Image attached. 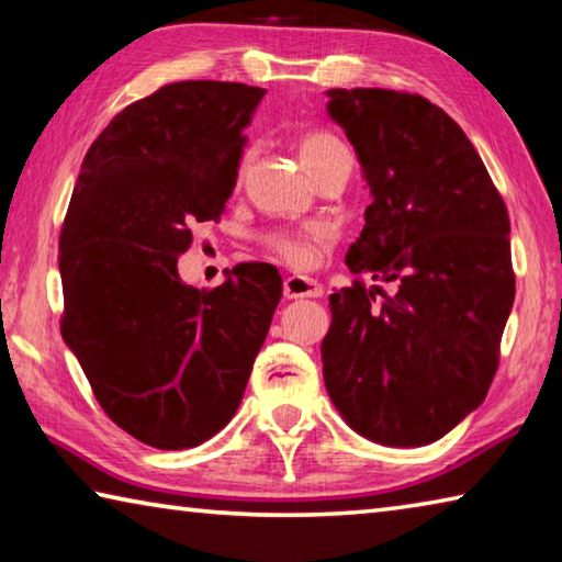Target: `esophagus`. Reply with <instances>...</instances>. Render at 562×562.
Segmentation results:
<instances>
[{"label": "esophagus", "mask_w": 562, "mask_h": 562, "mask_svg": "<svg viewBox=\"0 0 562 562\" xmlns=\"http://www.w3.org/2000/svg\"><path fill=\"white\" fill-rule=\"evenodd\" d=\"M325 288L319 282L302 278V274H292V278L284 280V297L288 300H302V297H322Z\"/></svg>", "instance_id": "obj_1"}]
</instances>
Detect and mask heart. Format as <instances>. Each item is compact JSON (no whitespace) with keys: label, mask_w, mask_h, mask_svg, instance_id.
<instances>
[{"label":"heart","mask_w":562,"mask_h":562,"mask_svg":"<svg viewBox=\"0 0 562 562\" xmlns=\"http://www.w3.org/2000/svg\"><path fill=\"white\" fill-rule=\"evenodd\" d=\"M297 150L304 168L312 176H317L331 158L347 154L341 140L329 131H307L302 133L297 140ZM335 240L329 225H307L302 231H288V227H278L262 235V245L272 258L290 265V268H312L317 262L319 250Z\"/></svg>","instance_id":"heart-1"}]
</instances>
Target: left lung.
I'll list each match as a JSON object with an SVG mask.
<instances>
[{"label":"left lung","instance_id":"obj_1","mask_svg":"<svg viewBox=\"0 0 562 562\" xmlns=\"http://www.w3.org/2000/svg\"><path fill=\"white\" fill-rule=\"evenodd\" d=\"M327 97L374 198L347 252L357 280L329 297L327 392L367 439L431 443L496 376L516 297L508 207L459 123L429 99L392 89ZM364 273L380 284L367 289Z\"/></svg>","mask_w":562,"mask_h":562}]
</instances>
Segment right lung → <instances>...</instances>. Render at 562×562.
<instances>
[{
    "mask_svg": "<svg viewBox=\"0 0 562 562\" xmlns=\"http://www.w3.org/2000/svg\"><path fill=\"white\" fill-rule=\"evenodd\" d=\"M265 89L178 81L128 103L81 164L59 237L61 337L113 424L193 449L231 422L282 297L268 262L213 290L178 278L195 223L221 221Z\"/></svg>",
    "mask_w": 562,
    "mask_h": 562,
    "instance_id": "right-lung-1",
    "label": "right lung"
}]
</instances>
